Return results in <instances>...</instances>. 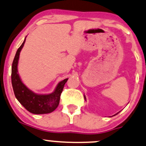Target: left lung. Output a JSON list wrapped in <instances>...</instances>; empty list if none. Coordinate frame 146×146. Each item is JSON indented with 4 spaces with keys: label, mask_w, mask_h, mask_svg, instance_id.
<instances>
[{
    "label": "left lung",
    "mask_w": 146,
    "mask_h": 146,
    "mask_svg": "<svg viewBox=\"0 0 146 146\" xmlns=\"http://www.w3.org/2000/svg\"><path fill=\"white\" fill-rule=\"evenodd\" d=\"M84 98H85V99H86V97H85V96H84ZM116 115H117V114H116Z\"/></svg>",
    "instance_id": "obj_1"
}]
</instances>
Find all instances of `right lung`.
<instances>
[{"label":"right lung","mask_w":146,"mask_h":146,"mask_svg":"<svg viewBox=\"0 0 146 146\" xmlns=\"http://www.w3.org/2000/svg\"><path fill=\"white\" fill-rule=\"evenodd\" d=\"M25 40L17 49L13 64H12L11 80L15 96L18 101L21 103L29 112L33 114H48L53 112L60 103L61 93L68 79H65L60 82L52 94L41 95L36 94L29 90L21 81L17 71V64L20 51L23 48Z\"/></svg>","instance_id":"obj_1"}]
</instances>
